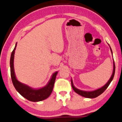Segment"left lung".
<instances>
[{
  "label": "left lung",
  "mask_w": 122,
  "mask_h": 122,
  "mask_svg": "<svg viewBox=\"0 0 122 122\" xmlns=\"http://www.w3.org/2000/svg\"><path fill=\"white\" fill-rule=\"evenodd\" d=\"M109 47H110V49H111V53H112V49H111V48L110 46ZM115 62H114V61H113V72H112V76H111V77H110L109 80L108 81V82H107V83H106L103 86H102V87L97 89V90H94V91H83V90H79V89L77 88L74 86L73 80H72V78H71V83L72 88H73V90H74L77 94H79L80 95H81V96L82 97H84L88 98H96L99 96V95H100L101 94H102V93L105 91V90L106 89L108 88V86H109L110 83H111V81H112V80H113V78L114 75H115Z\"/></svg>",
  "instance_id": "left-lung-1"
}]
</instances>
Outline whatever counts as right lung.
Instances as JSON below:
<instances>
[{
  "label": "right lung",
  "mask_w": 122,
  "mask_h": 122,
  "mask_svg": "<svg viewBox=\"0 0 122 122\" xmlns=\"http://www.w3.org/2000/svg\"><path fill=\"white\" fill-rule=\"evenodd\" d=\"M16 47L17 43L15 44V47L11 53L10 61V74H11V80H12L14 88L21 95L30 101L39 102L46 99L50 96L52 92L56 76L58 73V71H55L52 74L50 80L46 86L43 87L39 88H32L25 84L22 83L19 81L15 76L14 68V54H15V50Z\"/></svg>",
  "instance_id": "obj_1"
}]
</instances>
